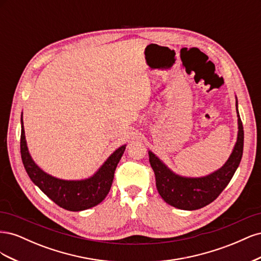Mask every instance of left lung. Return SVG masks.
Segmentation results:
<instances>
[{"label":"left lung","instance_id":"obj_1","mask_svg":"<svg viewBox=\"0 0 261 261\" xmlns=\"http://www.w3.org/2000/svg\"><path fill=\"white\" fill-rule=\"evenodd\" d=\"M236 112L239 133L233 151L222 167L209 175L202 177L178 175L149 150V162L155 175L156 189L165 202L181 210H197L206 207L223 192L238 170L243 155L244 130L238 109V99Z\"/></svg>","mask_w":261,"mask_h":261}]
</instances>
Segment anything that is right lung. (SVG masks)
Masks as SVG:
<instances>
[{"mask_svg":"<svg viewBox=\"0 0 261 261\" xmlns=\"http://www.w3.org/2000/svg\"><path fill=\"white\" fill-rule=\"evenodd\" d=\"M126 145L121 146L110 155L99 170L88 178L80 180H67L54 177L41 170L31 158L23 129L21 114L20 153L23 167L41 191L58 206L69 211H83L97 206L110 192L114 178V172L125 151Z\"/></svg>","mask_w":261,"mask_h":261,"instance_id":"1","label":"right lung"}]
</instances>
